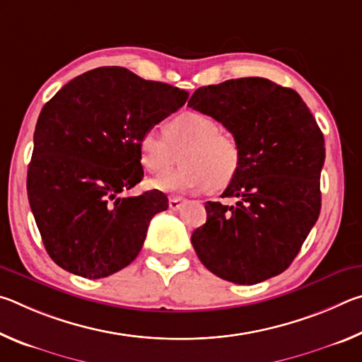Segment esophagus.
<instances>
[{
  "label": "esophagus",
  "mask_w": 362,
  "mask_h": 362,
  "mask_svg": "<svg viewBox=\"0 0 362 362\" xmlns=\"http://www.w3.org/2000/svg\"><path fill=\"white\" fill-rule=\"evenodd\" d=\"M183 204L182 198H169V209L173 211H179Z\"/></svg>",
  "instance_id": "34e87169"
}]
</instances>
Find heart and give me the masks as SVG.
Here are the masks:
<instances>
[{"instance_id": "heart-1", "label": "heart", "mask_w": 362, "mask_h": 362, "mask_svg": "<svg viewBox=\"0 0 362 362\" xmlns=\"http://www.w3.org/2000/svg\"><path fill=\"white\" fill-rule=\"evenodd\" d=\"M166 137L146 131L139 140V158L151 174H163L182 155L184 168L150 182L166 193H192L207 188H225L241 166V146L230 132L220 131L218 122L198 112L177 115L164 126Z\"/></svg>"}]
</instances>
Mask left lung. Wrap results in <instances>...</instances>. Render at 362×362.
<instances>
[{
    "instance_id": "8db88e82",
    "label": "left lung",
    "mask_w": 362,
    "mask_h": 362,
    "mask_svg": "<svg viewBox=\"0 0 362 362\" xmlns=\"http://www.w3.org/2000/svg\"><path fill=\"white\" fill-rule=\"evenodd\" d=\"M188 107L228 129L241 166L192 235L203 265L235 284H257L289 268L321 211L324 137L296 90L265 78H238L194 90Z\"/></svg>"
}]
</instances>
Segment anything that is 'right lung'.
<instances>
[{
    "mask_svg": "<svg viewBox=\"0 0 362 362\" xmlns=\"http://www.w3.org/2000/svg\"><path fill=\"white\" fill-rule=\"evenodd\" d=\"M188 93L122 66L71 79L42 107L27 193L42 244L60 268L105 278L136 259L168 196H119L142 180L139 140L179 110Z\"/></svg>",
    "mask_w": 362,
    "mask_h": 362,
    "instance_id": "add662e5",
    "label": "right lung"
}]
</instances>
